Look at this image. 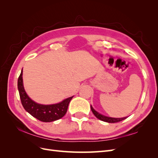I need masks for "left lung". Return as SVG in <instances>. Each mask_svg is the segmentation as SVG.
<instances>
[{
    "label": "left lung",
    "mask_w": 158,
    "mask_h": 158,
    "mask_svg": "<svg viewBox=\"0 0 158 158\" xmlns=\"http://www.w3.org/2000/svg\"><path fill=\"white\" fill-rule=\"evenodd\" d=\"M90 107H91V109H92V111L94 113V115L98 119H99V120L103 121L104 122H107V123H117V122H120L123 120H125V118H127L128 117H123V118H113V117H107V116L103 115V114H100L99 113L95 111V110L92 107V106H90Z\"/></svg>",
    "instance_id": "left-lung-1"
}]
</instances>
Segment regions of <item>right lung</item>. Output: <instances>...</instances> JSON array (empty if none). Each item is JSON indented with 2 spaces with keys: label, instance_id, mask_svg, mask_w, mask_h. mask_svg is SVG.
Returning <instances> with one entry per match:
<instances>
[{
  "label": "right lung",
  "instance_id": "right-lung-1",
  "mask_svg": "<svg viewBox=\"0 0 158 158\" xmlns=\"http://www.w3.org/2000/svg\"><path fill=\"white\" fill-rule=\"evenodd\" d=\"M23 70L18 80V89L23 108L33 117L42 122H52L63 117L67 111L70 100L73 96L64 99L60 103L51 105H43L35 102L28 96L23 88Z\"/></svg>",
  "mask_w": 158,
  "mask_h": 158
}]
</instances>
